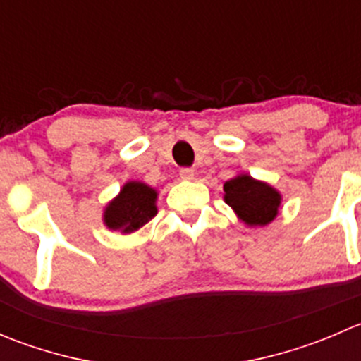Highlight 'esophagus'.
<instances>
[{"mask_svg": "<svg viewBox=\"0 0 361 361\" xmlns=\"http://www.w3.org/2000/svg\"><path fill=\"white\" fill-rule=\"evenodd\" d=\"M180 178L181 180H187V181L194 180V169H192V167H181Z\"/></svg>", "mask_w": 361, "mask_h": 361, "instance_id": "1", "label": "esophagus"}]
</instances>
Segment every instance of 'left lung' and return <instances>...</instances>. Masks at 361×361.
Returning <instances> with one entry per match:
<instances>
[{"instance_id":"1","label":"left lung","mask_w":361,"mask_h":361,"mask_svg":"<svg viewBox=\"0 0 361 361\" xmlns=\"http://www.w3.org/2000/svg\"><path fill=\"white\" fill-rule=\"evenodd\" d=\"M224 192L225 202L235 211L239 220L250 227H264L278 216L281 194L250 174H239L225 181Z\"/></svg>"}]
</instances>
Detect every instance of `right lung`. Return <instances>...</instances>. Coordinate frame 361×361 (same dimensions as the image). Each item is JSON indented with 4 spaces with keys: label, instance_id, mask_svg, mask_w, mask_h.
I'll return each instance as SVG.
<instances>
[{
    "label": "right lung",
    "instance_id": "1",
    "mask_svg": "<svg viewBox=\"0 0 361 361\" xmlns=\"http://www.w3.org/2000/svg\"><path fill=\"white\" fill-rule=\"evenodd\" d=\"M157 190L141 181H127L120 194L104 207L103 220L110 231L130 234L157 214Z\"/></svg>",
    "mask_w": 361,
    "mask_h": 361
}]
</instances>
